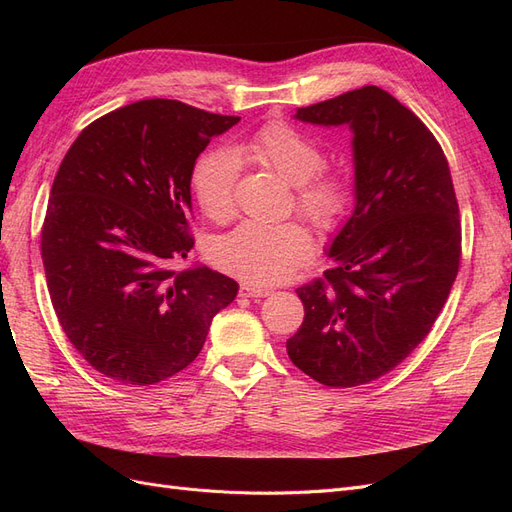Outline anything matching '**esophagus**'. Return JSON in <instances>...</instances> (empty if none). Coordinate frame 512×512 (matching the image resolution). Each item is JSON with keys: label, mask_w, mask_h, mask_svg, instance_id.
<instances>
[{"label": "esophagus", "mask_w": 512, "mask_h": 512, "mask_svg": "<svg viewBox=\"0 0 512 512\" xmlns=\"http://www.w3.org/2000/svg\"><path fill=\"white\" fill-rule=\"evenodd\" d=\"M269 294H271L269 288H260L252 284H241L239 288V297H247V299H262V297H269Z\"/></svg>", "instance_id": "1"}]
</instances>
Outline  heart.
I'll return each instance as SVG.
<instances>
[{
    "label": "heart",
    "instance_id": "obj_1",
    "mask_svg": "<svg viewBox=\"0 0 512 512\" xmlns=\"http://www.w3.org/2000/svg\"><path fill=\"white\" fill-rule=\"evenodd\" d=\"M252 156L286 177L297 190V209L320 230L335 228L350 207V181L339 170H322L320 145L286 121H271L237 153L218 147L198 160L192 190L200 209L213 222L235 213L239 158ZM314 252L309 232L297 222H243L215 241L213 262L247 284L271 286L284 282Z\"/></svg>",
    "mask_w": 512,
    "mask_h": 512
}]
</instances>
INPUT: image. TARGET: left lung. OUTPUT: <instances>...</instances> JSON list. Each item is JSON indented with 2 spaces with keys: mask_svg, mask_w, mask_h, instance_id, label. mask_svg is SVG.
<instances>
[{
  "mask_svg": "<svg viewBox=\"0 0 512 512\" xmlns=\"http://www.w3.org/2000/svg\"><path fill=\"white\" fill-rule=\"evenodd\" d=\"M294 117L352 132L354 211L324 280L297 288L305 318L286 342L309 378L348 389L389 374L431 331L459 271V207L436 136L389 91L367 85Z\"/></svg>",
  "mask_w": 512,
  "mask_h": 512,
  "instance_id": "obj_1",
  "label": "left lung"
}]
</instances>
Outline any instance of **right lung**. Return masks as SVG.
<instances>
[{"instance_id": "add662e5", "label": "right lung", "mask_w": 512, "mask_h": 512, "mask_svg": "<svg viewBox=\"0 0 512 512\" xmlns=\"http://www.w3.org/2000/svg\"><path fill=\"white\" fill-rule=\"evenodd\" d=\"M241 117L141 100L79 134L61 162L42 226L46 284L83 359L121 384H156L203 350L239 284L188 258L194 164Z\"/></svg>"}]
</instances>
